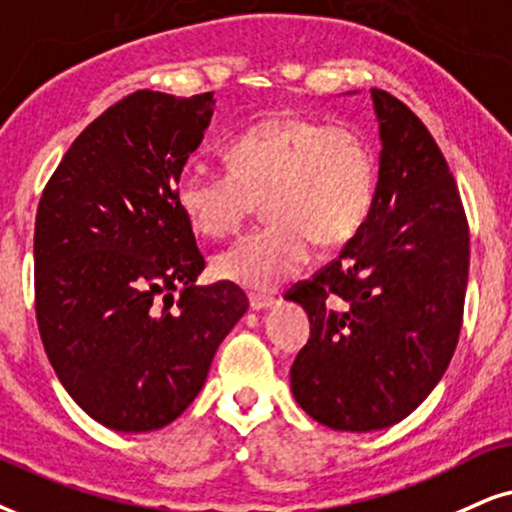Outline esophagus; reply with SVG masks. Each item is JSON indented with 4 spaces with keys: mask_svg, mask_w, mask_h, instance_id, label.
<instances>
[{
    "mask_svg": "<svg viewBox=\"0 0 512 512\" xmlns=\"http://www.w3.org/2000/svg\"><path fill=\"white\" fill-rule=\"evenodd\" d=\"M273 304H275L273 296H268V294H249L251 311H268V308L273 306Z\"/></svg>",
    "mask_w": 512,
    "mask_h": 512,
    "instance_id": "34e87169",
    "label": "esophagus"
}]
</instances>
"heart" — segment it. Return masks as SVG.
<instances>
[{
  "instance_id": "b5f03b06",
  "label": "heart",
  "mask_w": 512,
  "mask_h": 512,
  "mask_svg": "<svg viewBox=\"0 0 512 512\" xmlns=\"http://www.w3.org/2000/svg\"><path fill=\"white\" fill-rule=\"evenodd\" d=\"M227 170L189 163L175 201L194 230L227 237L263 201L268 223L220 251L218 277L249 289L280 287L311 261L313 246H342L361 232L375 201V156L346 125L294 111L273 113L225 147Z\"/></svg>"
}]
</instances>
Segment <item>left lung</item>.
Masks as SVG:
<instances>
[{
	"label": "left lung",
	"mask_w": 512,
	"mask_h": 512,
	"mask_svg": "<svg viewBox=\"0 0 512 512\" xmlns=\"http://www.w3.org/2000/svg\"><path fill=\"white\" fill-rule=\"evenodd\" d=\"M380 178L370 216L342 254L289 289L311 339L289 370L296 403L320 425H396L437 387L463 325L470 232L456 180L425 123L370 90Z\"/></svg>",
	"instance_id": "left-lung-1"
}]
</instances>
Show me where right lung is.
I'll return each mask as SVG.
<instances>
[{"mask_svg":"<svg viewBox=\"0 0 512 512\" xmlns=\"http://www.w3.org/2000/svg\"><path fill=\"white\" fill-rule=\"evenodd\" d=\"M213 104V92H132L80 132L37 206L44 351L71 399L109 430L180 418L249 308L235 282L197 285L206 261L175 201Z\"/></svg>","mask_w":512,"mask_h":512,"instance_id":"right-lung-1","label":"right lung"}]
</instances>
